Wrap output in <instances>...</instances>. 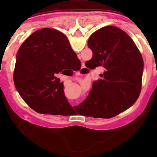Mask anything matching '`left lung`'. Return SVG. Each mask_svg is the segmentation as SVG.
Masks as SVG:
<instances>
[{"label": "left lung", "instance_id": "1", "mask_svg": "<svg viewBox=\"0 0 157 157\" xmlns=\"http://www.w3.org/2000/svg\"><path fill=\"white\" fill-rule=\"evenodd\" d=\"M93 52L86 67L105 68L101 79L94 82L89 95L78 109L82 115L109 118L136 102L141 91L143 60L132 39L114 26H106L90 36Z\"/></svg>", "mask_w": 157, "mask_h": 157}]
</instances>
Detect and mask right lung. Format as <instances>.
<instances>
[{"label":"right lung","instance_id":"1","mask_svg":"<svg viewBox=\"0 0 157 157\" xmlns=\"http://www.w3.org/2000/svg\"><path fill=\"white\" fill-rule=\"evenodd\" d=\"M80 66L64 34L54 29H41L32 34L18 50L14 71L15 86L36 112L67 116L73 107L66 100L63 82L55 75L64 69L78 70Z\"/></svg>","mask_w":157,"mask_h":157}]
</instances>
